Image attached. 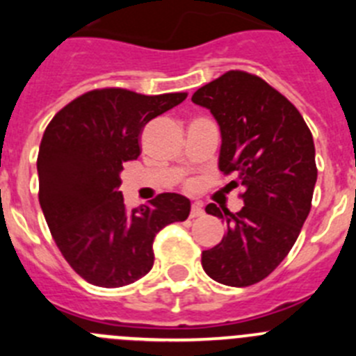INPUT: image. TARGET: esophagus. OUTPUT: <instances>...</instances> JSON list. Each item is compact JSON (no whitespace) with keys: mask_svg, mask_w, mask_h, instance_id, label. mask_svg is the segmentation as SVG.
<instances>
[{"mask_svg":"<svg viewBox=\"0 0 356 356\" xmlns=\"http://www.w3.org/2000/svg\"><path fill=\"white\" fill-rule=\"evenodd\" d=\"M203 213H205V212H203V209H201L200 203H194V205L191 207V217H193V219H194V217H201Z\"/></svg>","mask_w":356,"mask_h":356,"instance_id":"34e87169","label":"esophagus"}]
</instances>
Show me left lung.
<instances>
[{
  "label": "left lung",
  "mask_w": 356,
  "mask_h": 356,
  "mask_svg": "<svg viewBox=\"0 0 356 356\" xmlns=\"http://www.w3.org/2000/svg\"><path fill=\"white\" fill-rule=\"evenodd\" d=\"M193 102L219 124V169L237 175L229 185L244 187L238 212L207 205V213L226 222V235L201 253V266L222 285L259 284L292 250L312 207V134L284 94L250 72H225L197 89Z\"/></svg>",
  "instance_id": "left-lung-1"
}]
</instances>
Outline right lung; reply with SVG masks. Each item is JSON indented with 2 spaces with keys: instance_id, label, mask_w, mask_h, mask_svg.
I'll use <instances>...</instances> for the list:
<instances>
[{
  "instance_id": "obj_1",
  "label": "right lung",
  "mask_w": 356,
  "mask_h": 356,
  "mask_svg": "<svg viewBox=\"0 0 356 356\" xmlns=\"http://www.w3.org/2000/svg\"><path fill=\"white\" fill-rule=\"evenodd\" d=\"M185 97L96 89L56 112L44 131L40 209L60 253L85 282L106 289L137 282L155 262V235L188 217L191 201L181 194H159L128 210L119 191L122 163L140 155L144 127Z\"/></svg>"
}]
</instances>
